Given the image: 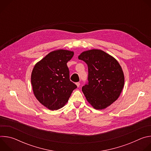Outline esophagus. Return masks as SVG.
Listing matches in <instances>:
<instances>
[{
    "label": "esophagus",
    "instance_id": "obj_1",
    "mask_svg": "<svg viewBox=\"0 0 151 151\" xmlns=\"http://www.w3.org/2000/svg\"><path fill=\"white\" fill-rule=\"evenodd\" d=\"M76 86H77L78 87H79V86H80V82H76Z\"/></svg>",
    "mask_w": 151,
    "mask_h": 151
}]
</instances>
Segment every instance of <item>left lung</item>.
Returning a JSON list of instances; mask_svg holds the SVG:
<instances>
[{
    "label": "left lung",
    "mask_w": 151,
    "mask_h": 151,
    "mask_svg": "<svg viewBox=\"0 0 151 151\" xmlns=\"http://www.w3.org/2000/svg\"><path fill=\"white\" fill-rule=\"evenodd\" d=\"M78 58L88 68V83L82 88L86 99L96 109L106 108L118 99L123 89L121 66L114 57L101 50L83 51Z\"/></svg>",
    "instance_id": "1"
}]
</instances>
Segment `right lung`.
I'll return each instance as SVG.
<instances>
[{
    "label": "right lung",
    "instance_id": "obj_1",
    "mask_svg": "<svg viewBox=\"0 0 151 151\" xmlns=\"http://www.w3.org/2000/svg\"><path fill=\"white\" fill-rule=\"evenodd\" d=\"M74 52L57 50L38 61L31 75L33 91L37 100L51 111L65 105L77 86L70 81L67 63Z\"/></svg>",
    "mask_w": 151,
    "mask_h": 151
}]
</instances>
